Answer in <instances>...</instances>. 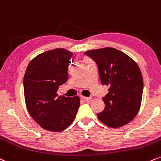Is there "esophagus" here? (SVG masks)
I'll use <instances>...</instances> for the list:
<instances>
[{
  "label": "esophagus",
  "instance_id": "1",
  "mask_svg": "<svg viewBox=\"0 0 161 161\" xmlns=\"http://www.w3.org/2000/svg\"><path fill=\"white\" fill-rule=\"evenodd\" d=\"M82 99L84 100L85 102H89L91 100L92 98L91 97H85V96H82Z\"/></svg>",
  "mask_w": 161,
  "mask_h": 161
}]
</instances>
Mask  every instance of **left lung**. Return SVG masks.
<instances>
[{"mask_svg":"<svg viewBox=\"0 0 161 161\" xmlns=\"http://www.w3.org/2000/svg\"><path fill=\"white\" fill-rule=\"evenodd\" d=\"M96 62L103 85L109 86L103 98L105 109L97 114L105 125L118 128L136 116L141 106L143 78L139 65L126 53L112 47L84 53Z\"/></svg>","mask_w":161,"mask_h":161,"instance_id":"obj_1","label":"left lung"}]
</instances>
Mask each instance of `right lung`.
Instances as JSON below:
<instances>
[{
    "instance_id": "right-lung-1",
    "label": "right lung",
    "mask_w": 161,
    "mask_h": 161,
    "mask_svg": "<svg viewBox=\"0 0 161 161\" xmlns=\"http://www.w3.org/2000/svg\"><path fill=\"white\" fill-rule=\"evenodd\" d=\"M73 53L57 48L37 56L24 75L25 101L28 113L41 127L60 132L75 120L80 107L79 96H58V86L69 78L68 67Z\"/></svg>"
}]
</instances>
